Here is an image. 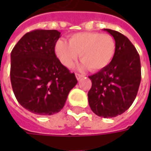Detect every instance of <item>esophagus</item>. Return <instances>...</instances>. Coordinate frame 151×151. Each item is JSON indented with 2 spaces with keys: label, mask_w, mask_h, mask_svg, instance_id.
<instances>
[{
  "label": "esophagus",
  "mask_w": 151,
  "mask_h": 151,
  "mask_svg": "<svg viewBox=\"0 0 151 151\" xmlns=\"http://www.w3.org/2000/svg\"><path fill=\"white\" fill-rule=\"evenodd\" d=\"M76 79H77L78 81H80L81 79L84 77V76H83V75H81V74H78V73H76Z\"/></svg>",
  "instance_id": "obj_1"
}]
</instances>
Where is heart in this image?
Returning <instances> with one entry per match:
<instances>
[{"mask_svg": "<svg viewBox=\"0 0 151 151\" xmlns=\"http://www.w3.org/2000/svg\"><path fill=\"white\" fill-rule=\"evenodd\" d=\"M69 43L59 39L55 44V51L64 66L70 68L78 59L81 63L78 68H89L91 71H98L107 67L113 60L116 52L114 38L106 33L96 32H81L69 37Z\"/></svg>", "mask_w": 151, "mask_h": 151, "instance_id": "obj_1", "label": "heart"}]
</instances>
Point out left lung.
I'll return each mask as SVG.
<instances>
[{
	"label": "left lung",
	"mask_w": 151,
	"mask_h": 151,
	"mask_svg": "<svg viewBox=\"0 0 151 151\" xmlns=\"http://www.w3.org/2000/svg\"><path fill=\"white\" fill-rule=\"evenodd\" d=\"M113 36L116 52L112 62L89 76L91 109L101 118H114L128 110L136 97L141 80L140 59L135 47L124 34L103 29Z\"/></svg>",
	"instance_id": "8db88e82"
}]
</instances>
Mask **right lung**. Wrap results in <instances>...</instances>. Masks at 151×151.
<instances>
[{
  "instance_id": "add662e5",
  "label": "right lung",
  "mask_w": 151,
  "mask_h": 151,
  "mask_svg": "<svg viewBox=\"0 0 151 151\" xmlns=\"http://www.w3.org/2000/svg\"><path fill=\"white\" fill-rule=\"evenodd\" d=\"M57 30H34L17 42L11 53V82L17 101L38 115H53L64 107L77 84L74 73L55 53Z\"/></svg>"
}]
</instances>
